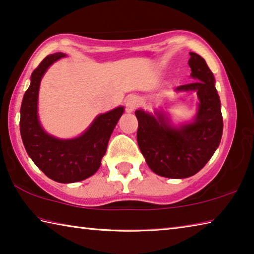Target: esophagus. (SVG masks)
<instances>
[{
    "mask_svg": "<svg viewBox=\"0 0 254 254\" xmlns=\"http://www.w3.org/2000/svg\"><path fill=\"white\" fill-rule=\"evenodd\" d=\"M139 105H140V100H139V97H136V96L128 97L126 101V107H127V113H132V112H134L136 107Z\"/></svg>",
    "mask_w": 254,
    "mask_h": 254,
    "instance_id": "esophagus-1",
    "label": "esophagus"
}]
</instances>
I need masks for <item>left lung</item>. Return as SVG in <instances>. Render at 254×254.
Returning <instances> with one entry per match:
<instances>
[{
    "mask_svg": "<svg viewBox=\"0 0 254 254\" xmlns=\"http://www.w3.org/2000/svg\"><path fill=\"white\" fill-rule=\"evenodd\" d=\"M191 78L197 81L178 86L176 93L196 92L197 112L191 121L175 126L162 110L152 113L136 110V140L145 162L162 177L187 178L203 168L220 145L223 133L221 101L213 72L205 59L189 53Z\"/></svg>",
    "mask_w": 254,
    "mask_h": 254,
    "instance_id": "left-lung-1",
    "label": "left lung"
}]
</instances>
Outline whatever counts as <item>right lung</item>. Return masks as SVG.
Returning a JSON list of instances; mask_svg holds the SVG:
<instances>
[{"mask_svg": "<svg viewBox=\"0 0 254 254\" xmlns=\"http://www.w3.org/2000/svg\"><path fill=\"white\" fill-rule=\"evenodd\" d=\"M65 54L47 56L31 74L20 110V132L29 157L47 177L57 183H76L91 177L101 167L107 143L122 117L124 107L97 115L80 135L59 139L47 133L38 115L40 83L48 68Z\"/></svg>", "mask_w": 254, "mask_h": 254, "instance_id": "add662e5", "label": "right lung"}]
</instances>
